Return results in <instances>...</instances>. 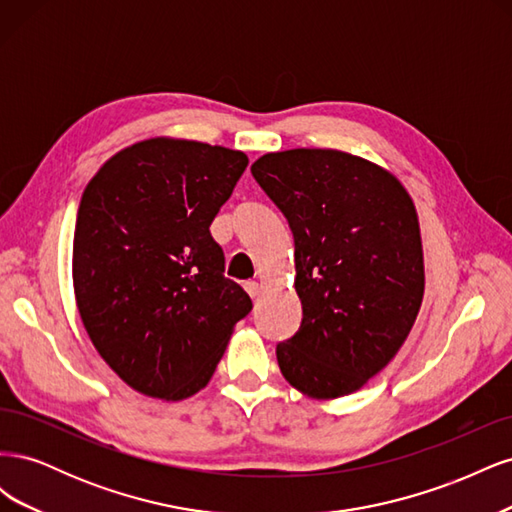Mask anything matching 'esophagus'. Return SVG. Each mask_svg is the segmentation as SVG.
Instances as JSON below:
<instances>
[{
	"instance_id": "obj_1",
	"label": "esophagus",
	"mask_w": 512,
	"mask_h": 512,
	"mask_svg": "<svg viewBox=\"0 0 512 512\" xmlns=\"http://www.w3.org/2000/svg\"><path fill=\"white\" fill-rule=\"evenodd\" d=\"M245 290H247V294H250L252 299H256L258 294H260V284L258 282H245Z\"/></svg>"
}]
</instances>
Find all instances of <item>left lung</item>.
<instances>
[{
  "label": "left lung",
  "instance_id": "left-lung-1",
  "mask_svg": "<svg viewBox=\"0 0 512 512\" xmlns=\"http://www.w3.org/2000/svg\"><path fill=\"white\" fill-rule=\"evenodd\" d=\"M252 175L294 237L303 320L277 344L282 374L314 399L359 391L404 346L423 303L412 198L386 168L337 149L267 153Z\"/></svg>",
  "mask_w": 512,
  "mask_h": 512
}]
</instances>
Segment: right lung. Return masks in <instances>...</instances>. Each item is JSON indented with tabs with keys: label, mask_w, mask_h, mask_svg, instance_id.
I'll return each instance as SVG.
<instances>
[{
	"label": "right lung",
	"mask_w": 512,
	"mask_h": 512,
	"mask_svg": "<svg viewBox=\"0 0 512 512\" xmlns=\"http://www.w3.org/2000/svg\"><path fill=\"white\" fill-rule=\"evenodd\" d=\"M245 166L243 151L158 136L121 149L87 183L76 307L91 344L138 393L179 401L205 389L250 314L209 232Z\"/></svg>",
	"instance_id": "obj_1"
}]
</instances>
